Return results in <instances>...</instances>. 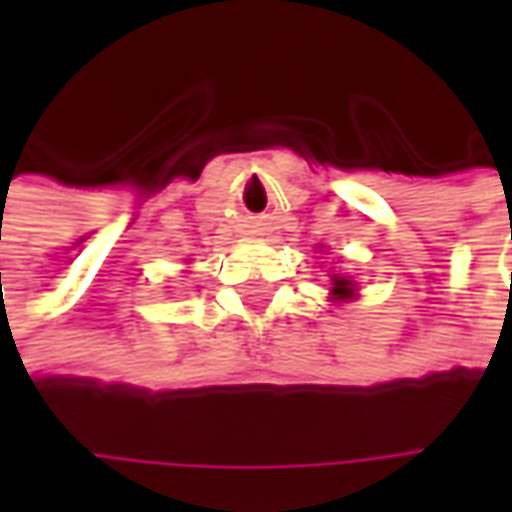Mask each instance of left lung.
I'll return each mask as SVG.
<instances>
[{
  "mask_svg": "<svg viewBox=\"0 0 512 512\" xmlns=\"http://www.w3.org/2000/svg\"><path fill=\"white\" fill-rule=\"evenodd\" d=\"M356 296L354 279L340 277V274H332V299L334 301H348Z\"/></svg>",
  "mask_w": 512,
  "mask_h": 512,
  "instance_id": "1",
  "label": "left lung"
}]
</instances>
